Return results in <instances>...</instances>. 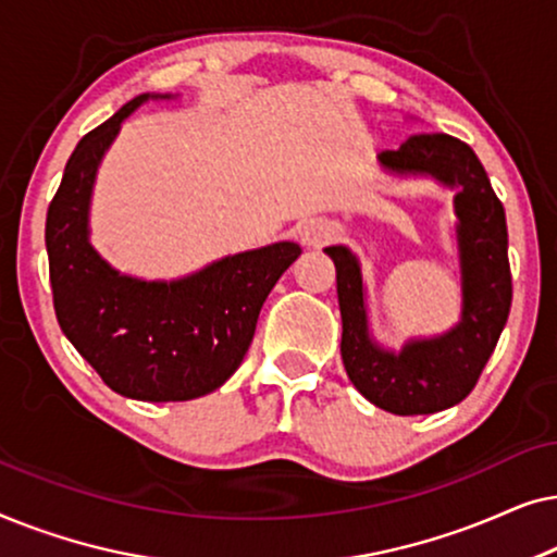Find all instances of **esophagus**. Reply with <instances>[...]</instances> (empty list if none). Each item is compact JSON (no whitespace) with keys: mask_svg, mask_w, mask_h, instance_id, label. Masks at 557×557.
<instances>
[{"mask_svg":"<svg viewBox=\"0 0 557 557\" xmlns=\"http://www.w3.org/2000/svg\"><path fill=\"white\" fill-rule=\"evenodd\" d=\"M332 225L324 223V220H307L299 227V238L304 246H322V243L332 238Z\"/></svg>","mask_w":557,"mask_h":557,"instance_id":"esophagus-1","label":"esophagus"}]
</instances>
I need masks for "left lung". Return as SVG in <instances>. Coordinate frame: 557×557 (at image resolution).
<instances>
[{
	"instance_id": "8db88e82",
	"label": "left lung",
	"mask_w": 557,
	"mask_h": 557,
	"mask_svg": "<svg viewBox=\"0 0 557 557\" xmlns=\"http://www.w3.org/2000/svg\"><path fill=\"white\" fill-rule=\"evenodd\" d=\"M377 162L398 180H433L454 189V240L459 258V322L433 337H410L400 349L380 345L370 330L368 286L347 246L324 253L337 269L342 362L372 406L395 416L438 413L474 391L512 304L505 208L469 144L448 134H416Z\"/></svg>"
}]
</instances>
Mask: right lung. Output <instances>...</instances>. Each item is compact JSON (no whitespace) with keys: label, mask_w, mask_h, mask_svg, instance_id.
<instances>
[{"label":"right lung","mask_w":557,"mask_h":557,"mask_svg":"<svg viewBox=\"0 0 557 557\" xmlns=\"http://www.w3.org/2000/svg\"><path fill=\"white\" fill-rule=\"evenodd\" d=\"M149 98L172 96H136L67 159L45 223L52 301L60 330L111 391L149 403L193 400L240 368L265 296L301 248L278 240L172 281L113 269L90 243L96 174L121 124Z\"/></svg>","instance_id":"right-lung-1"}]
</instances>
